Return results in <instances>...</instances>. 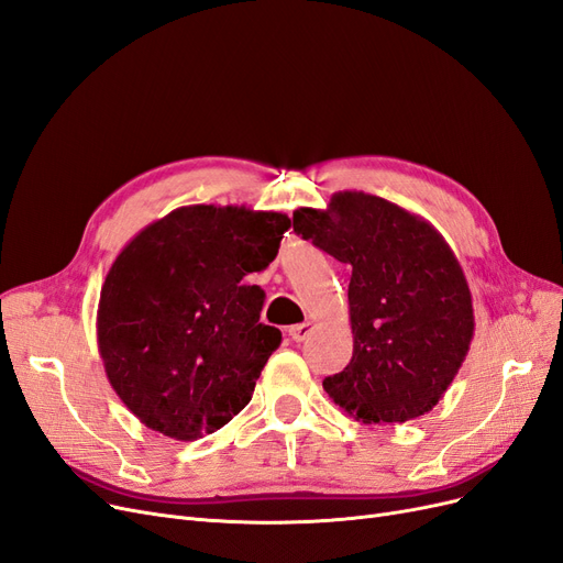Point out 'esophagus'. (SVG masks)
Masks as SVG:
<instances>
[{"label": "esophagus", "instance_id": "obj_1", "mask_svg": "<svg viewBox=\"0 0 563 563\" xmlns=\"http://www.w3.org/2000/svg\"><path fill=\"white\" fill-rule=\"evenodd\" d=\"M310 334V324H297V327H289V336H292L295 341H303L306 336Z\"/></svg>", "mask_w": 563, "mask_h": 563}]
</instances>
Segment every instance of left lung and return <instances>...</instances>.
<instances>
[{"label":"left lung","mask_w":563,"mask_h":563,"mask_svg":"<svg viewBox=\"0 0 563 563\" xmlns=\"http://www.w3.org/2000/svg\"><path fill=\"white\" fill-rule=\"evenodd\" d=\"M303 239L347 262L352 360L324 378L331 399L364 422H406L431 410L473 336L471 292L433 229L380 197L345 203L341 220L295 216Z\"/></svg>","instance_id":"obj_1"}]
</instances>
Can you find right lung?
<instances>
[{
    "label": "right lung",
    "instance_id": "1",
    "mask_svg": "<svg viewBox=\"0 0 563 563\" xmlns=\"http://www.w3.org/2000/svg\"><path fill=\"white\" fill-rule=\"evenodd\" d=\"M287 229L280 213L183 206L122 250L101 289L99 350L145 427L197 441L250 401L280 331L260 324L264 289L241 280L276 260Z\"/></svg>",
    "mask_w": 563,
    "mask_h": 563
}]
</instances>
